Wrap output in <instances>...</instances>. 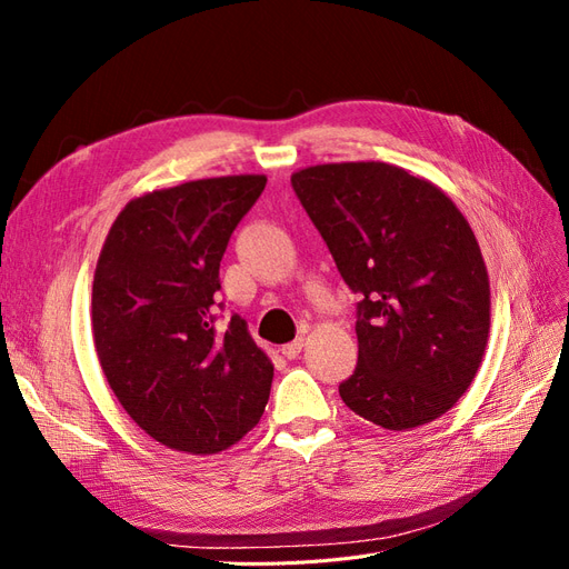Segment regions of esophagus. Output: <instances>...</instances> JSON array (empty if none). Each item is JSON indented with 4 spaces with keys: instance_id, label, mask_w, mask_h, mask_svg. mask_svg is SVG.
Instances as JSON below:
<instances>
[{
    "instance_id": "1",
    "label": "esophagus",
    "mask_w": 569,
    "mask_h": 569,
    "mask_svg": "<svg viewBox=\"0 0 569 569\" xmlns=\"http://www.w3.org/2000/svg\"><path fill=\"white\" fill-rule=\"evenodd\" d=\"M303 343H306V339H303V337H297L295 341L284 343V347H282V353H284L287 358H297V356L301 353V349H303Z\"/></svg>"
}]
</instances>
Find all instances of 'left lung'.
<instances>
[{"instance_id":"1","label":"left lung","mask_w":569,"mask_h":569,"mask_svg":"<svg viewBox=\"0 0 569 569\" xmlns=\"http://www.w3.org/2000/svg\"><path fill=\"white\" fill-rule=\"evenodd\" d=\"M291 187L358 301V366L339 385L391 432L441 418L468 391L491 325L477 237L443 189L382 161L320 163Z\"/></svg>"}]
</instances>
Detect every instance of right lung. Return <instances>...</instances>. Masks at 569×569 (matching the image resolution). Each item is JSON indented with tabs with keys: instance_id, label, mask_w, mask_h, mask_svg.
<instances>
[{
	"instance_id": "right-lung-1",
	"label": "right lung",
	"mask_w": 569,
	"mask_h": 569,
	"mask_svg": "<svg viewBox=\"0 0 569 569\" xmlns=\"http://www.w3.org/2000/svg\"><path fill=\"white\" fill-rule=\"evenodd\" d=\"M266 176L189 180L126 203L92 282V337L116 399L173 451L230 449L261 420L272 363L247 320L216 330L218 270Z\"/></svg>"
}]
</instances>
